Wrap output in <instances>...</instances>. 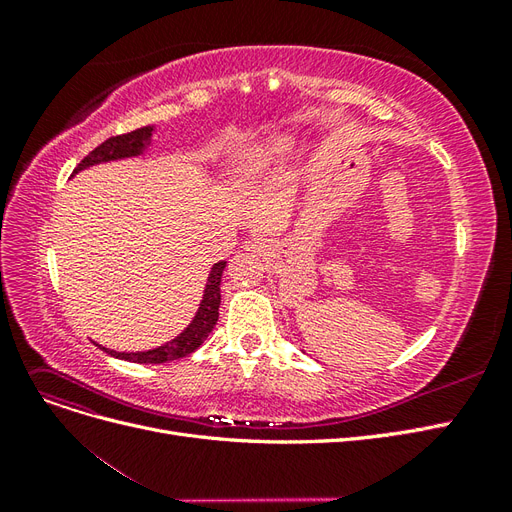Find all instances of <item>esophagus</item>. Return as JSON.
Masks as SVG:
<instances>
[{"instance_id": "obj_1", "label": "esophagus", "mask_w": 512, "mask_h": 512, "mask_svg": "<svg viewBox=\"0 0 512 512\" xmlns=\"http://www.w3.org/2000/svg\"><path fill=\"white\" fill-rule=\"evenodd\" d=\"M245 250L260 254V252L267 250V243H265V239H250V241H245Z\"/></svg>"}]
</instances>
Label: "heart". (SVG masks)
I'll list each match as a JSON object with an SVG mask.
<instances>
[{
	"mask_svg": "<svg viewBox=\"0 0 512 512\" xmlns=\"http://www.w3.org/2000/svg\"><path fill=\"white\" fill-rule=\"evenodd\" d=\"M286 149L288 143L282 141V138H275V141L269 143H254L239 149L235 160L230 162L232 179L243 185L256 181L271 164H275L284 156Z\"/></svg>",
	"mask_w": 512,
	"mask_h": 512,
	"instance_id": "1",
	"label": "heart"
}]
</instances>
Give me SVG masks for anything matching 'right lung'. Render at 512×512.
<instances>
[{
	"mask_svg": "<svg viewBox=\"0 0 512 512\" xmlns=\"http://www.w3.org/2000/svg\"><path fill=\"white\" fill-rule=\"evenodd\" d=\"M151 132H153V126H147V128H138L128 134L111 136L108 141H104L102 145H98L94 151H91L85 160H81V164L74 168V173H79V170L100 164V162L138 156V153H143V149L151 143ZM224 267H226V260H220L218 265L211 269L203 301H200V307H198L194 320L188 324V329L173 339V342H168L160 348L147 350V352H115V350H106V348H102V350L117 356V359L132 361V363H166V361H175V359H181V356L192 354L196 348L205 344V339L213 331L215 322H218L220 301H222L220 282H222Z\"/></svg>",
	"mask_w": 512,
	"mask_h": 512,
	"instance_id": "right-lung-1",
	"label": "right lung"
}]
</instances>
